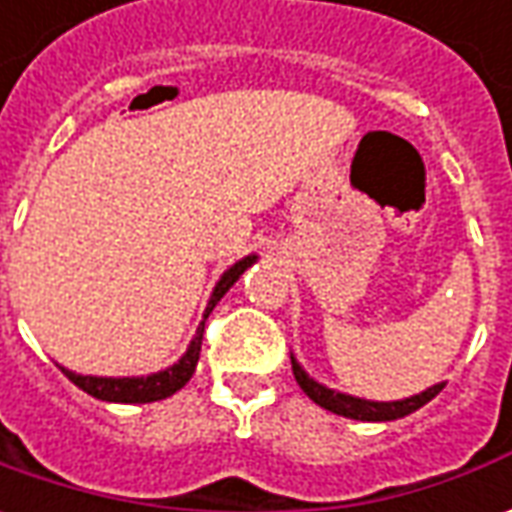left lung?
Instances as JSON below:
<instances>
[{"label": "left lung", "mask_w": 512, "mask_h": 512, "mask_svg": "<svg viewBox=\"0 0 512 512\" xmlns=\"http://www.w3.org/2000/svg\"><path fill=\"white\" fill-rule=\"evenodd\" d=\"M290 359L295 382L301 384V390L306 396L312 398L315 404H320L323 410L334 412V415H343V418H354V421H396V418H404V415H410V412L421 410L424 404H429V401L446 387V382H440L432 384V387H426L424 393H418V396L401 398V401H370V398L348 396V393H340V390H331L326 384L315 382V379L301 368L298 359L292 357V354Z\"/></svg>", "instance_id": "1"}]
</instances>
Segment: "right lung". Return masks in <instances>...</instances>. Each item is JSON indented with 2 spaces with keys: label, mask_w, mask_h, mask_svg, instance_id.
Wrapping results in <instances>:
<instances>
[{
  "label": "right lung",
  "mask_w": 512,
  "mask_h": 512,
  "mask_svg": "<svg viewBox=\"0 0 512 512\" xmlns=\"http://www.w3.org/2000/svg\"><path fill=\"white\" fill-rule=\"evenodd\" d=\"M259 256L250 253L245 259H239L236 264H231L225 273L220 276V281L214 284V292H211L209 303H206V312H203V323L197 326L192 343L186 348L175 365L158 370V373H150V376H83V373H74L69 368H61L69 379H72L83 393L88 396L100 398V401H114V404H150V401H161V398H169L172 393H178L183 384L192 379V373L197 368V359H200V345H203V329H206V317L211 315V309L220 303V298L225 292L234 287L239 276L248 270L250 264L256 262Z\"/></svg>",
  "instance_id": "obj_1"
}]
</instances>
